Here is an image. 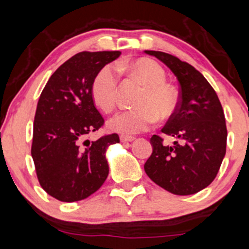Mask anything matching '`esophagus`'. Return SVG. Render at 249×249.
Masks as SVG:
<instances>
[{
    "mask_svg": "<svg viewBox=\"0 0 249 249\" xmlns=\"http://www.w3.org/2000/svg\"><path fill=\"white\" fill-rule=\"evenodd\" d=\"M120 141H122L123 143H129L135 141V137H131V136H120Z\"/></svg>",
    "mask_w": 249,
    "mask_h": 249,
    "instance_id": "34e87169",
    "label": "esophagus"
}]
</instances>
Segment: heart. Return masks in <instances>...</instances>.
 Instances as JSON below:
<instances>
[{"instance_id": "b5f03b06", "label": "heart", "mask_w": 249, "mask_h": 249, "mask_svg": "<svg viewBox=\"0 0 249 249\" xmlns=\"http://www.w3.org/2000/svg\"><path fill=\"white\" fill-rule=\"evenodd\" d=\"M145 85V89L136 100L135 108L119 112L108 122V127L123 135H135L150 129L158 120H166L178 108V93L166 82L167 74L158 62L138 58L119 64ZM118 72L112 65H105L91 81L90 94L100 109L109 113L117 103Z\"/></svg>"}]
</instances>
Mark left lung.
I'll return each instance as SVG.
<instances>
[{
  "mask_svg": "<svg viewBox=\"0 0 249 249\" xmlns=\"http://www.w3.org/2000/svg\"><path fill=\"white\" fill-rule=\"evenodd\" d=\"M144 52L164 63L180 85L177 111L161 130L175 142L166 145L154 135L150 138L153 153L144 171L173 195H195L213 181L226 155L223 108L210 83L192 65L166 52Z\"/></svg>",
  "mask_w": 249,
  "mask_h": 249,
  "instance_id": "1",
  "label": "left lung"
}]
</instances>
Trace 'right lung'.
<instances>
[{"mask_svg": "<svg viewBox=\"0 0 249 249\" xmlns=\"http://www.w3.org/2000/svg\"><path fill=\"white\" fill-rule=\"evenodd\" d=\"M120 51H83L51 75L39 98L33 124L32 154L39 184L61 201L82 200L108 175L106 150L117 133L86 140L104 125L90 94L94 76Z\"/></svg>", "mask_w": 249, "mask_h": 249, "instance_id": "add662e5", "label": "right lung"}]
</instances>
